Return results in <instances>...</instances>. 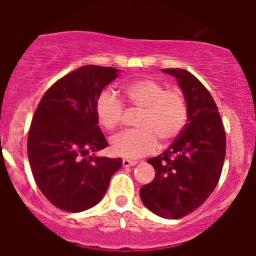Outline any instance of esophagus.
I'll use <instances>...</instances> for the list:
<instances>
[{
	"label": "esophagus",
	"mask_w": 256,
	"mask_h": 256,
	"mask_svg": "<svg viewBox=\"0 0 256 256\" xmlns=\"http://www.w3.org/2000/svg\"><path fill=\"white\" fill-rule=\"evenodd\" d=\"M138 164V161H131V160H122V166L124 167H131V166H135Z\"/></svg>",
	"instance_id": "34e87169"
}]
</instances>
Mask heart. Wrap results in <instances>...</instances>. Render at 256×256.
Returning <instances> with one entry per match:
<instances>
[{
	"mask_svg": "<svg viewBox=\"0 0 256 256\" xmlns=\"http://www.w3.org/2000/svg\"><path fill=\"white\" fill-rule=\"evenodd\" d=\"M122 98L131 109L141 110L138 130L120 134L112 141V151L125 158H138L158 147V138L170 144L180 136L188 120V105L182 92L167 90L154 79H138L122 88ZM98 122L108 131L122 124L125 110L120 100L102 92L95 102Z\"/></svg>",
	"mask_w": 256,
	"mask_h": 256,
	"instance_id": "obj_1",
	"label": "heart"
}]
</instances>
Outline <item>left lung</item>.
Segmentation results:
<instances>
[{"instance_id": "left-lung-1", "label": "left lung", "mask_w": 256, "mask_h": 256, "mask_svg": "<svg viewBox=\"0 0 256 256\" xmlns=\"http://www.w3.org/2000/svg\"><path fill=\"white\" fill-rule=\"evenodd\" d=\"M177 79L188 105V120L174 144L147 160L156 171L140 190L144 206L156 216L178 219L202 206L218 183L226 157V132L210 92L184 69H162Z\"/></svg>"}]
</instances>
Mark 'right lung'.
I'll return each instance as SVG.
<instances>
[{"instance_id": "right-lung-1", "label": "right lung", "mask_w": 256, "mask_h": 256, "mask_svg": "<svg viewBox=\"0 0 256 256\" xmlns=\"http://www.w3.org/2000/svg\"><path fill=\"white\" fill-rule=\"evenodd\" d=\"M118 72L84 66L66 74L46 92L33 115L27 141L30 170L40 192L62 210L94 207L121 168V158L85 157L108 146L95 102Z\"/></svg>"}]
</instances>
